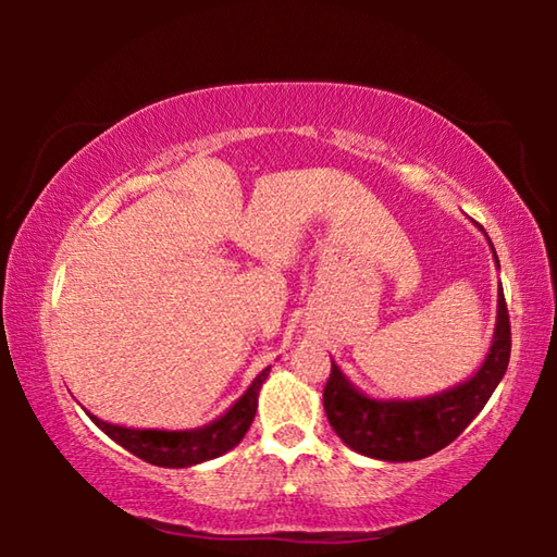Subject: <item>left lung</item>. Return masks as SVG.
Instances as JSON below:
<instances>
[{
	"label": "left lung",
	"instance_id": "left-lung-1",
	"mask_svg": "<svg viewBox=\"0 0 557 557\" xmlns=\"http://www.w3.org/2000/svg\"><path fill=\"white\" fill-rule=\"evenodd\" d=\"M494 260L498 268L496 250ZM508 358H511V324H508L504 289L498 282L492 346L474 375L447 391L425 395V398H373V395L358 391L332 361V375L324 385L329 425L344 440L346 447L363 457L383 461H414L430 457L445 449L451 440H457L469 422L482 412L496 385L504 379Z\"/></svg>",
	"mask_w": 557,
	"mask_h": 557
}]
</instances>
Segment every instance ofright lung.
Wrapping results in <instances>:
<instances>
[{"label": "right lung", "instance_id": "1", "mask_svg": "<svg viewBox=\"0 0 557 557\" xmlns=\"http://www.w3.org/2000/svg\"><path fill=\"white\" fill-rule=\"evenodd\" d=\"M268 375L270 366L256 375V381L248 385V391L221 418L194 430H139L112 425V422L100 420L96 414H88L110 440H115L120 447H125L135 457L149 461V465L169 469L196 467L201 461L225 455V451L233 449L245 437V432L252 425V418H256L258 395Z\"/></svg>", "mask_w": 557, "mask_h": 557}]
</instances>
